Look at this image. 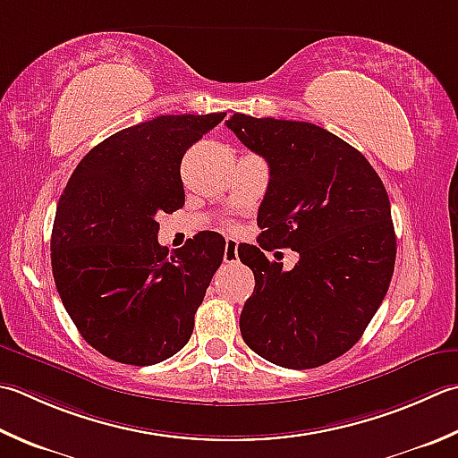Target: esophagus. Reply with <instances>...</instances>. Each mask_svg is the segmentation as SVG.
Segmentation results:
<instances>
[{
	"instance_id": "1",
	"label": "esophagus",
	"mask_w": 458,
	"mask_h": 458,
	"mask_svg": "<svg viewBox=\"0 0 458 458\" xmlns=\"http://www.w3.org/2000/svg\"><path fill=\"white\" fill-rule=\"evenodd\" d=\"M224 262L226 264L238 262V244L234 240H226V248H224Z\"/></svg>"
}]
</instances>
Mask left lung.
I'll use <instances>...</instances> for the list:
<instances>
[{"mask_svg": "<svg viewBox=\"0 0 458 458\" xmlns=\"http://www.w3.org/2000/svg\"><path fill=\"white\" fill-rule=\"evenodd\" d=\"M226 124L270 166L259 246L238 248L256 277L242 337L288 369L334 361L360 342L389 290L397 242L387 191L360 150L318 124L242 113ZM274 247L301 254L290 273L265 258Z\"/></svg>", "mask_w": 458, "mask_h": 458, "instance_id": "8db88e82", "label": "left lung"}]
</instances>
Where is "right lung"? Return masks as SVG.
I'll return each instance as SVG.
<instances>
[{
  "label": "right lung",
  "mask_w": 458,
  "mask_h": 458,
  "mask_svg": "<svg viewBox=\"0 0 458 458\" xmlns=\"http://www.w3.org/2000/svg\"><path fill=\"white\" fill-rule=\"evenodd\" d=\"M226 113L163 114L111 134L63 191L51 267L69 318L89 345L127 365H155L188 344L226 242L200 232L168 252L157 214L182 208L184 152Z\"/></svg>",
  "instance_id": "obj_1"
}]
</instances>
